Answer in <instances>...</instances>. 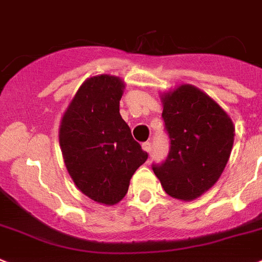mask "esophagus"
Listing matches in <instances>:
<instances>
[{"mask_svg":"<svg viewBox=\"0 0 262 262\" xmlns=\"http://www.w3.org/2000/svg\"><path fill=\"white\" fill-rule=\"evenodd\" d=\"M142 148H143V151H144V152L148 154L149 151H151V148H152V146H151V143H149V142H144L142 144Z\"/></svg>","mask_w":262,"mask_h":262,"instance_id":"34e87169","label":"esophagus"}]
</instances>
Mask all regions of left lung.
I'll return each instance as SVG.
<instances>
[{"label": "left lung", "instance_id": "1", "mask_svg": "<svg viewBox=\"0 0 262 262\" xmlns=\"http://www.w3.org/2000/svg\"><path fill=\"white\" fill-rule=\"evenodd\" d=\"M171 149L156 178L171 198L192 201L212 188L232 152L231 116L209 95L192 84H180L160 95Z\"/></svg>", "mask_w": 262, "mask_h": 262}]
</instances>
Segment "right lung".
Listing matches in <instances>:
<instances>
[{
	"label": "right lung",
	"mask_w": 262,
	"mask_h": 262,
	"mask_svg": "<svg viewBox=\"0 0 262 262\" xmlns=\"http://www.w3.org/2000/svg\"><path fill=\"white\" fill-rule=\"evenodd\" d=\"M126 83L100 74L87 78L67 106L59 126V146L67 172L83 195L115 205L148 155L122 119L119 102Z\"/></svg>",
	"instance_id": "right-lung-1"
}]
</instances>
